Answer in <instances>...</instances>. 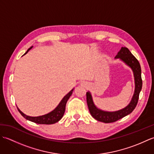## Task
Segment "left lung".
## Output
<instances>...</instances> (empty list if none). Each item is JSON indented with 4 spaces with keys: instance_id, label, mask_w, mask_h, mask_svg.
<instances>
[{
    "instance_id": "8db88e82",
    "label": "left lung",
    "mask_w": 154,
    "mask_h": 154,
    "mask_svg": "<svg viewBox=\"0 0 154 154\" xmlns=\"http://www.w3.org/2000/svg\"><path fill=\"white\" fill-rule=\"evenodd\" d=\"M117 58L124 61L128 66L132 69L135 81L134 93V95L130 103L125 108L119 110L114 111V112H108V111H104L98 109L94 104L91 93L89 91L87 92V103L91 116L97 120L104 123L116 122L131 113L137 105L139 94L142 87L141 67H140L139 61L132 54L128 49L125 47L121 48L120 50L118 52L115 57V59Z\"/></svg>"
}]
</instances>
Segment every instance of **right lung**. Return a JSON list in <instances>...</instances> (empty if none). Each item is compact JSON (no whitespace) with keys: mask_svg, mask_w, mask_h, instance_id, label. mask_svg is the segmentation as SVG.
Listing matches in <instances>:
<instances>
[{"mask_svg":"<svg viewBox=\"0 0 154 154\" xmlns=\"http://www.w3.org/2000/svg\"><path fill=\"white\" fill-rule=\"evenodd\" d=\"M32 47L33 46H32L29 48L27 50V51L26 52L24 55L26 54L28 52V51L32 48ZM73 89H72L69 93H67L66 95L63 98V99H62L61 102L59 103L57 107L55 108L54 110H53L51 112H49L46 114H44V115L39 116H30L26 115V114L23 113L18 107L17 109L19 111V112L21 114V115L23 117L25 118V119L31 121V122H33L36 124H55L58 121H60L61 119V118L63 117L65 110V105H66V103L67 102L68 99H69V97H71L72 93H73Z\"/></svg>","mask_w":154,"mask_h":154,"instance_id":"right-lung-1","label":"right lung"}]
</instances>
